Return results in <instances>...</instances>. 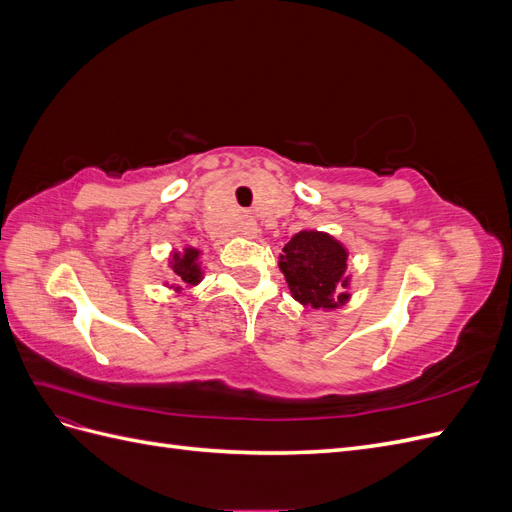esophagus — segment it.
<instances>
[{
	"instance_id": "obj_1",
	"label": "esophagus",
	"mask_w": 512,
	"mask_h": 512,
	"mask_svg": "<svg viewBox=\"0 0 512 512\" xmlns=\"http://www.w3.org/2000/svg\"><path fill=\"white\" fill-rule=\"evenodd\" d=\"M239 232H241L243 237H247V239H256V237H258L260 228H258V224H256V220L252 218V215H245V218L241 220Z\"/></svg>"
}]
</instances>
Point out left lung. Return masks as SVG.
I'll return each instance as SVG.
<instances>
[{"label": "left lung", "mask_w": 512, "mask_h": 512, "mask_svg": "<svg viewBox=\"0 0 512 512\" xmlns=\"http://www.w3.org/2000/svg\"><path fill=\"white\" fill-rule=\"evenodd\" d=\"M290 294L301 305L337 309L350 301L348 250L329 232L301 230L280 254Z\"/></svg>", "instance_id": "8db88e82"}]
</instances>
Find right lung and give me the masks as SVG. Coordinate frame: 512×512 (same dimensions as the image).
Listing matches in <instances>:
<instances>
[{"instance_id": "right-lung-1", "label": "right lung", "mask_w": 512, "mask_h": 512, "mask_svg": "<svg viewBox=\"0 0 512 512\" xmlns=\"http://www.w3.org/2000/svg\"><path fill=\"white\" fill-rule=\"evenodd\" d=\"M200 265H203V262H200V250H196L192 245L183 247V252H170L168 267L173 269V280L177 284H170L168 288L181 292L183 286L192 288L203 282V269H200Z\"/></svg>"}]
</instances>
